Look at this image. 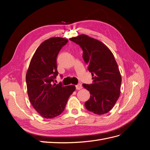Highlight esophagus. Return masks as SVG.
I'll return each mask as SVG.
<instances>
[{"instance_id":"obj_1","label":"esophagus","mask_w":150,"mask_h":150,"mask_svg":"<svg viewBox=\"0 0 150 150\" xmlns=\"http://www.w3.org/2000/svg\"><path fill=\"white\" fill-rule=\"evenodd\" d=\"M82 88H83V86H82V84H77L76 86V89H77V90H79V89H82Z\"/></svg>"}]
</instances>
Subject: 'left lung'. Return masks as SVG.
Instances as JSON below:
<instances>
[{
	"mask_svg": "<svg viewBox=\"0 0 150 150\" xmlns=\"http://www.w3.org/2000/svg\"><path fill=\"white\" fill-rule=\"evenodd\" d=\"M69 40L82 49L83 57L93 76L92 84H83L91 94L84 103L85 107L94 114H106L115 106L120 95L121 76L115 57L103 42L86 35Z\"/></svg>",
	"mask_w": 150,
	"mask_h": 150,
	"instance_id": "1",
	"label": "left lung"
}]
</instances>
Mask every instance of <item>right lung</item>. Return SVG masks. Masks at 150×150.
<instances>
[{
  "label": "right lung",
  "mask_w": 150,
  "mask_h": 150,
  "mask_svg": "<svg viewBox=\"0 0 150 150\" xmlns=\"http://www.w3.org/2000/svg\"><path fill=\"white\" fill-rule=\"evenodd\" d=\"M68 40L52 38L36 49L26 74L29 100L39 115L46 119L54 118L64 110L69 97L76 87L54 83L58 75L57 57ZM62 78V76L61 75Z\"/></svg>",
  "instance_id": "obj_1"
}]
</instances>
